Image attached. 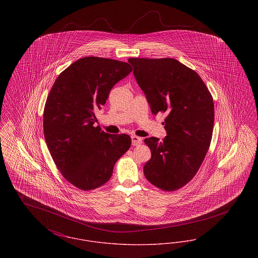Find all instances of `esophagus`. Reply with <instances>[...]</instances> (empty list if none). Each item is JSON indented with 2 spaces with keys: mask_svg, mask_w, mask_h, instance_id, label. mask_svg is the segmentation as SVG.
I'll return each instance as SVG.
<instances>
[{
  "mask_svg": "<svg viewBox=\"0 0 258 258\" xmlns=\"http://www.w3.org/2000/svg\"><path fill=\"white\" fill-rule=\"evenodd\" d=\"M132 142H133L134 146H138V145H140L142 143V138L138 137L136 135H133L132 136Z\"/></svg>",
  "mask_w": 258,
  "mask_h": 258,
  "instance_id": "esophagus-1",
  "label": "esophagus"
}]
</instances>
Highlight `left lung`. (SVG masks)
Segmentation results:
<instances>
[{"label":"left lung","mask_w":258,"mask_h":258,"mask_svg":"<svg viewBox=\"0 0 258 258\" xmlns=\"http://www.w3.org/2000/svg\"><path fill=\"white\" fill-rule=\"evenodd\" d=\"M137 84L154 115L165 113L166 136L144 140L152 157L144 165L150 183L172 191L187 184L208 152L214 127V101L200 76L172 58H131Z\"/></svg>","instance_id":"1"}]
</instances>
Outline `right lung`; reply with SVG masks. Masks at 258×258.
I'll return each mask as SVG.
<instances>
[{
  "label": "right lung",
  "mask_w": 258,
  "mask_h": 258,
  "mask_svg": "<svg viewBox=\"0 0 258 258\" xmlns=\"http://www.w3.org/2000/svg\"><path fill=\"white\" fill-rule=\"evenodd\" d=\"M132 71L124 61L84 57L67 68L50 90L43 112L45 141L63 178L80 189L105 184L116 161L131 147L130 135H110L95 126L94 111Z\"/></svg>",
  "instance_id": "right-lung-1"
}]
</instances>
